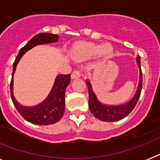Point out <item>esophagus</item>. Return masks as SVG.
<instances>
[{
  "label": "esophagus",
  "instance_id": "1",
  "mask_svg": "<svg viewBox=\"0 0 160 160\" xmlns=\"http://www.w3.org/2000/svg\"><path fill=\"white\" fill-rule=\"evenodd\" d=\"M80 76H81V73H80L79 70H75V71L72 73V75H71L72 79H78V78H80Z\"/></svg>",
  "mask_w": 160,
  "mask_h": 160
}]
</instances>
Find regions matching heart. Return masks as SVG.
<instances>
[{
    "label": "heart",
    "instance_id": "obj_1",
    "mask_svg": "<svg viewBox=\"0 0 160 160\" xmlns=\"http://www.w3.org/2000/svg\"><path fill=\"white\" fill-rule=\"evenodd\" d=\"M114 55V48L110 45L82 42L74 51V55L81 60H87L100 56L103 60H109Z\"/></svg>",
    "mask_w": 160,
    "mask_h": 160
}]
</instances>
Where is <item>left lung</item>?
<instances>
[{"mask_svg": "<svg viewBox=\"0 0 160 160\" xmlns=\"http://www.w3.org/2000/svg\"><path fill=\"white\" fill-rule=\"evenodd\" d=\"M136 61L139 68V81L138 89L134 94V97L124 105H107L100 103L93 91L90 80H86V85H87L88 91H89V107H90V112L95 118L106 122L118 121V120L124 119V117H126L135 107L140 96L142 90V80H143L139 56H137Z\"/></svg>", "mask_w": 160, "mask_h": 160, "instance_id": "1", "label": "left lung"}]
</instances>
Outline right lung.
<instances>
[{"instance_id":"1","label":"right lung","mask_w":160,"mask_h":160,"mask_svg":"<svg viewBox=\"0 0 160 160\" xmlns=\"http://www.w3.org/2000/svg\"><path fill=\"white\" fill-rule=\"evenodd\" d=\"M59 39L57 35L50 33L37 34L21 49L13 64L12 78L11 81V96L17 111L24 119L30 123L40 125H48L55 124L61 119L65 111V90L70 82V75H58L51 92L46 99L41 104L32 107H26L19 104L13 95V75L16 65L23 55L34 46L56 42Z\"/></svg>"}]
</instances>
